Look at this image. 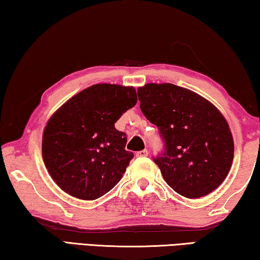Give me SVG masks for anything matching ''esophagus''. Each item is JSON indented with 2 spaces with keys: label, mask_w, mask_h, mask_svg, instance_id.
<instances>
[{
  "label": "esophagus",
  "mask_w": 260,
  "mask_h": 260,
  "mask_svg": "<svg viewBox=\"0 0 260 260\" xmlns=\"http://www.w3.org/2000/svg\"><path fill=\"white\" fill-rule=\"evenodd\" d=\"M149 155V152L147 149H144V150H141L136 152V157H147Z\"/></svg>",
  "instance_id": "obj_1"
}]
</instances>
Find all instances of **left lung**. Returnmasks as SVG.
<instances>
[{
  "label": "left lung",
  "instance_id": "left-lung-1",
  "mask_svg": "<svg viewBox=\"0 0 260 260\" xmlns=\"http://www.w3.org/2000/svg\"><path fill=\"white\" fill-rule=\"evenodd\" d=\"M138 95L141 111L158 127L164 142L153 161L167 184L187 199H200L218 188L234 157L230 126L219 110L172 83H148Z\"/></svg>",
  "mask_w": 260,
  "mask_h": 260
}]
</instances>
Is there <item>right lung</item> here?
Listing matches in <instances>:
<instances>
[{
	"mask_svg": "<svg viewBox=\"0 0 260 260\" xmlns=\"http://www.w3.org/2000/svg\"><path fill=\"white\" fill-rule=\"evenodd\" d=\"M138 102L133 87L99 83L57 110L43 132L42 158L65 192L100 199L116 186L134 157L114 124Z\"/></svg>",
	"mask_w": 260,
	"mask_h": 260,
	"instance_id": "obj_1",
	"label": "right lung"
}]
</instances>
